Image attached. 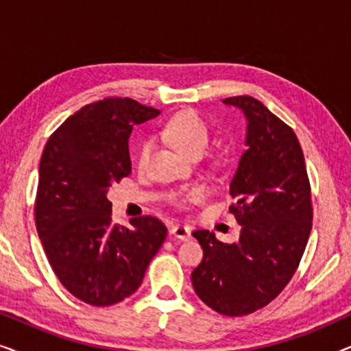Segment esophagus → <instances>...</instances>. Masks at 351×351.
<instances>
[{"label":"esophagus","mask_w":351,"mask_h":351,"mask_svg":"<svg viewBox=\"0 0 351 351\" xmlns=\"http://www.w3.org/2000/svg\"><path fill=\"white\" fill-rule=\"evenodd\" d=\"M169 232L172 237L180 239V241H189L191 238V230L190 227H186V225H174Z\"/></svg>","instance_id":"obj_1"}]
</instances>
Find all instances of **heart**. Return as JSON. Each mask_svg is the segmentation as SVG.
Masks as SVG:
<instances>
[{
    "instance_id": "b5f03b06",
    "label": "heart",
    "mask_w": 351,
    "mask_h": 351,
    "mask_svg": "<svg viewBox=\"0 0 351 351\" xmlns=\"http://www.w3.org/2000/svg\"><path fill=\"white\" fill-rule=\"evenodd\" d=\"M162 137L172 143L177 150L186 156L203 155L209 143V129L203 121V118L193 110H185L172 117L162 128ZM152 152V142H143L138 150V165H145L148 155ZM204 189L201 186H191L180 193L174 195L177 204L198 203L204 198Z\"/></svg>"
}]
</instances>
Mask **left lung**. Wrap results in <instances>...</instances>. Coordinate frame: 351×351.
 Listing matches in <instances>:
<instances>
[{
	"label": "left lung",
	"mask_w": 351,
	"mask_h": 351,
	"mask_svg": "<svg viewBox=\"0 0 351 351\" xmlns=\"http://www.w3.org/2000/svg\"><path fill=\"white\" fill-rule=\"evenodd\" d=\"M246 118V150L230 182L237 243L196 230L204 257L191 273L196 295L227 316L270 304L294 275L311 232V196L304 152L294 131L249 95L223 99Z\"/></svg>",
	"instance_id": "8db88e82"
}]
</instances>
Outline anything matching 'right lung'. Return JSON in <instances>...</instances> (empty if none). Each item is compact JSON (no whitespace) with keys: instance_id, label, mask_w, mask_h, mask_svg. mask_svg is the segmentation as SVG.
<instances>
[{"instance_id":"1","label":"right lung","mask_w":351,"mask_h":351,"mask_svg":"<svg viewBox=\"0 0 351 351\" xmlns=\"http://www.w3.org/2000/svg\"><path fill=\"white\" fill-rule=\"evenodd\" d=\"M160 112L128 97L84 105L47 141L40 161L36 230L70 294L107 306L134 294L167 230L156 217L113 223L107 191L131 174L129 136Z\"/></svg>"}]
</instances>
